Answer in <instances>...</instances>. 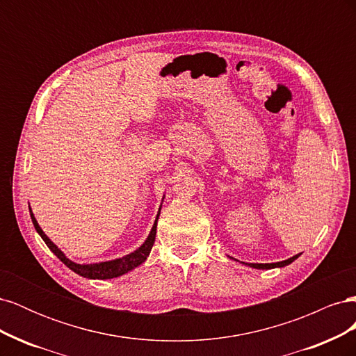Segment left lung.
Masks as SVG:
<instances>
[{"label": "left lung", "instance_id": "8db88e82", "mask_svg": "<svg viewBox=\"0 0 356 356\" xmlns=\"http://www.w3.org/2000/svg\"><path fill=\"white\" fill-rule=\"evenodd\" d=\"M298 257H300V254H297V255H294V257L288 258V260H285V261H279V263H266V264H258V263H246V264L250 266V267H254V268H275V267H285V266H288V264L293 263L294 260H297Z\"/></svg>", "mask_w": 356, "mask_h": 356}]
</instances>
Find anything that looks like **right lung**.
<instances>
[{
	"instance_id": "add662e5",
	"label": "right lung",
	"mask_w": 356,
	"mask_h": 356,
	"mask_svg": "<svg viewBox=\"0 0 356 356\" xmlns=\"http://www.w3.org/2000/svg\"><path fill=\"white\" fill-rule=\"evenodd\" d=\"M161 209V207H160ZM160 209H159V213L156 217V221L153 224V229L152 232H149L147 241L138 248L136 251L131 252L129 255H124L122 258H115V260H111V261H104V263H95V264H77L71 261L70 258L65 257V254H63L59 248L53 243L46 233L41 230V227L38 225L34 213H32L31 208H29V213H31V220H32V224H34V227L37 230V233L41 236V239L46 242V245L50 248V251L55 254L59 260L65 264L67 267H70L72 272H75L77 275L83 276V277H88V279H113V277H117V276H122L127 272L134 270L135 267H138L139 264H143L147 257L149 255V251H152V248L154 245V239H156V230H157V220H159V215H160Z\"/></svg>"
}]
</instances>
